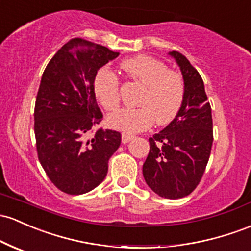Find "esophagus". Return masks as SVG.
<instances>
[{
    "label": "esophagus",
    "instance_id": "esophagus-1",
    "mask_svg": "<svg viewBox=\"0 0 251 251\" xmlns=\"http://www.w3.org/2000/svg\"><path fill=\"white\" fill-rule=\"evenodd\" d=\"M131 139H133V136H132V134H130V133H123V134H121V142H123L124 144L128 143Z\"/></svg>",
    "mask_w": 251,
    "mask_h": 251
}]
</instances>
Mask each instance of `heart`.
<instances>
[{"mask_svg": "<svg viewBox=\"0 0 251 251\" xmlns=\"http://www.w3.org/2000/svg\"><path fill=\"white\" fill-rule=\"evenodd\" d=\"M120 67L128 77L144 85V92L138 99V108H121L109 115L107 123L112 128L133 133L147 130L153 121L167 125L175 119L184 99L182 77L168 70L164 63L143 54L124 59ZM94 93L107 111H114L119 106V79L111 69L98 71Z\"/></svg>", "mask_w": 251, "mask_h": 251, "instance_id": "1", "label": "heart"}]
</instances>
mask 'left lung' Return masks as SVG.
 Listing matches in <instances>:
<instances>
[{"instance_id":"obj_1","label":"left lung","mask_w":251,"mask_h":251,"mask_svg":"<svg viewBox=\"0 0 251 251\" xmlns=\"http://www.w3.org/2000/svg\"><path fill=\"white\" fill-rule=\"evenodd\" d=\"M168 54L182 74L183 103L175 119L149 138L150 151L143 164V176L159 197L180 199L191 194L201 180L210 158L213 127L200 74L180 52Z\"/></svg>"}]
</instances>
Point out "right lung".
<instances>
[{
	"instance_id": "right-lung-1",
	"label": "right lung",
	"mask_w": 251,
	"mask_h": 251,
	"mask_svg": "<svg viewBox=\"0 0 251 251\" xmlns=\"http://www.w3.org/2000/svg\"><path fill=\"white\" fill-rule=\"evenodd\" d=\"M118 56L76 38L54 54L41 77L34 108L38 158L51 182L67 194H84L102 182L120 145L117 131L100 128L90 136L103 118L94 78Z\"/></svg>"
}]
</instances>
